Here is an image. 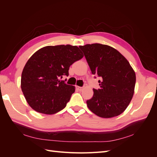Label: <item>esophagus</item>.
<instances>
[{
    "label": "esophagus",
    "instance_id": "obj_1",
    "mask_svg": "<svg viewBox=\"0 0 157 157\" xmlns=\"http://www.w3.org/2000/svg\"><path fill=\"white\" fill-rule=\"evenodd\" d=\"M77 88L78 90H79V91H82V90H83V88L80 87V86H77Z\"/></svg>",
    "mask_w": 157,
    "mask_h": 157
}]
</instances>
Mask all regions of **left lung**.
I'll use <instances>...</instances> for the list:
<instances>
[{
  "label": "left lung",
  "instance_id": "1",
  "mask_svg": "<svg viewBox=\"0 0 157 157\" xmlns=\"http://www.w3.org/2000/svg\"><path fill=\"white\" fill-rule=\"evenodd\" d=\"M93 75L101 77L98 90L87 100L88 109L102 118L121 115L134 93L136 73L128 61L111 46L101 44L80 46Z\"/></svg>",
  "mask_w": 157,
  "mask_h": 157
}]
</instances>
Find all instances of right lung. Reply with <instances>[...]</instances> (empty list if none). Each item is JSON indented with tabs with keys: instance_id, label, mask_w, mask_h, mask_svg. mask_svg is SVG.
Listing matches in <instances>:
<instances>
[{
	"instance_id": "obj_1",
	"label": "right lung",
	"mask_w": 157,
	"mask_h": 157,
	"mask_svg": "<svg viewBox=\"0 0 157 157\" xmlns=\"http://www.w3.org/2000/svg\"><path fill=\"white\" fill-rule=\"evenodd\" d=\"M77 46H47L37 50L23 69L21 88L35 111L53 115L67 105L75 87L60 80L69 75V67L83 58Z\"/></svg>"
}]
</instances>
